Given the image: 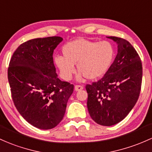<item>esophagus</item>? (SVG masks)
Instances as JSON below:
<instances>
[{
    "mask_svg": "<svg viewBox=\"0 0 152 152\" xmlns=\"http://www.w3.org/2000/svg\"><path fill=\"white\" fill-rule=\"evenodd\" d=\"M74 89H75V91H81V90H82L84 89V87H83L82 86H81V85H76V86H74Z\"/></svg>",
    "mask_w": 152,
    "mask_h": 152,
    "instance_id": "esophagus-1",
    "label": "esophagus"
}]
</instances>
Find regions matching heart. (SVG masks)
Wrapping results in <instances>:
<instances>
[{
	"label": "heart",
	"mask_w": 152,
	"mask_h": 152,
	"mask_svg": "<svg viewBox=\"0 0 152 152\" xmlns=\"http://www.w3.org/2000/svg\"><path fill=\"white\" fill-rule=\"evenodd\" d=\"M63 56L54 58V62L64 79L70 80L75 71H79L78 79L94 80L108 71L114 59L115 50L110 42L80 39L66 43L62 48Z\"/></svg>",
	"instance_id": "1"
}]
</instances>
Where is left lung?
Wrapping results in <instances>:
<instances>
[{"instance_id": "8db88e82", "label": "left lung", "mask_w": 152, "mask_h": 152, "mask_svg": "<svg viewBox=\"0 0 152 152\" xmlns=\"http://www.w3.org/2000/svg\"><path fill=\"white\" fill-rule=\"evenodd\" d=\"M118 44L114 62L100 80L86 84L87 108L93 121L104 126L123 121L136 104L142 81L141 58L131 43L107 37Z\"/></svg>"}]
</instances>
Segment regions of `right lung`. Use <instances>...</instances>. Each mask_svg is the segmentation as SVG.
I'll use <instances>...</instances> for the list:
<instances>
[{
  "instance_id": "1",
  "label": "right lung",
  "mask_w": 152,
  "mask_h": 152,
  "mask_svg": "<svg viewBox=\"0 0 152 152\" xmlns=\"http://www.w3.org/2000/svg\"><path fill=\"white\" fill-rule=\"evenodd\" d=\"M61 37L25 42L13 54L8 79L14 105L21 116L39 129L48 130L63 120L73 85L58 78L53 51Z\"/></svg>"
}]
</instances>
